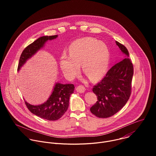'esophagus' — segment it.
I'll return each mask as SVG.
<instances>
[{
	"mask_svg": "<svg viewBox=\"0 0 156 156\" xmlns=\"http://www.w3.org/2000/svg\"><path fill=\"white\" fill-rule=\"evenodd\" d=\"M76 91H77L78 93H84V91H85V90H86V89H85V87H84L83 86L80 85V86H78L76 87Z\"/></svg>",
	"mask_w": 156,
	"mask_h": 156,
	"instance_id": "obj_1",
	"label": "esophagus"
}]
</instances>
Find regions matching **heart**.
I'll list each match as a JSON object with an SVG mask.
<instances>
[{"mask_svg": "<svg viewBox=\"0 0 156 156\" xmlns=\"http://www.w3.org/2000/svg\"><path fill=\"white\" fill-rule=\"evenodd\" d=\"M110 52L103 41L91 37L78 39L69 47V55L63 53L59 65L64 76L73 80L80 72V65L93 81L101 80L106 74L110 63Z\"/></svg>", "mask_w": 156, "mask_h": 156, "instance_id": "1", "label": "heart"}]
</instances>
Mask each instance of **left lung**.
<instances>
[{
    "instance_id": "obj_1",
    "label": "left lung",
    "mask_w": 156,
    "mask_h": 156,
    "mask_svg": "<svg viewBox=\"0 0 156 156\" xmlns=\"http://www.w3.org/2000/svg\"><path fill=\"white\" fill-rule=\"evenodd\" d=\"M115 43L125 55V58L115 63L93 89L98 101L90 110L99 118H107L115 114L126 104L131 94L133 66L127 49L119 42Z\"/></svg>"
}]
</instances>
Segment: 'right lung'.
<instances>
[{
    "label": "right lung",
    "instance_id": "obj_1",
    "mask_svg": "<svg viewBox=\"0 0 156 156\" xmlns=\"http://www.w3.org/2000/svg\"><path fill=\"white\" fill-rule=\"evenodd\" d=\"M58 35L42 36L27 46L21 53L18 66V72L26 62L43 48L48 41L56 39ZM75 86L73 84L55 83L52 92L46 102L39 105H31L27 101L25 104L30 112L34 115L48 120H57L61 118L67 110L69 99L73 93Z\"/></svg>",
    "mask_w": 156,
    "mask_h": 156
}]
</instances>
